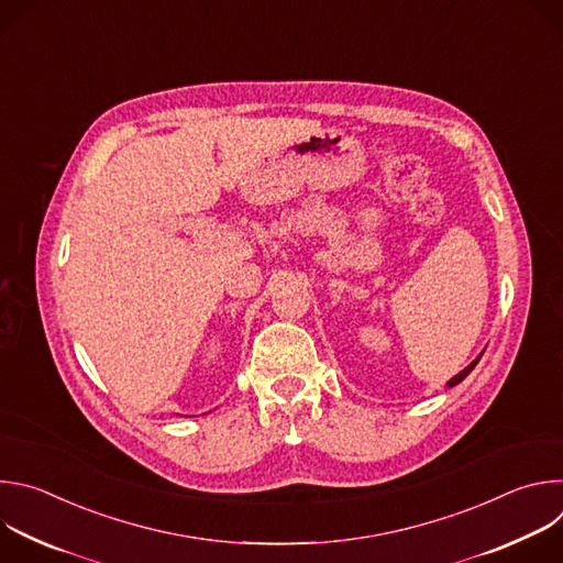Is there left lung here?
Here are the masks:
<instances>
[{
    "label": "left lung",
    "instance_id": "8db88e82",
    "mask_svg": "<svg viewBox=\"0 0 563 563\" xmlns=\"http://www.w3.org/2000/svg\"><path fill=\"white\" fill-rule=\"evenodd\" d=\"M481 356H484V352H481V354H478V356H476V358H474V361H472V363H470L465 369H461L456 376H452V378L448 380V387H454V385H459V383H461V380H463V378H465V376H467V374L474 369V365L478 363V358H481Z\"/></svg>",
    "mask_w": 563,
    "mask_h": 563
}]
</instances>
